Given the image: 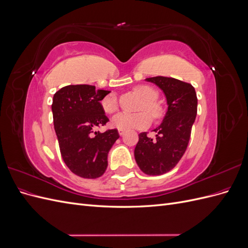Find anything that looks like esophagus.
Wrapping results in <instances>:
<instances>
[{
    "instance_id": "obj_1",
    "label": "esophagus",
    "mask_w": 248,
    "mask_h": 248,
    "mask_svg": "<svg viewBox=\"0 0 248 248\" xmlns=\"http://www.w3.org/2000/svg\"><path fill=\"white\" fill-rule=\"evenodd\" d=\"M118 131H119V134L121 137H123L124 136V133H125V130H123V129H118Z\"/></svg>"
}]
</instances>
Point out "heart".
Wrapping results in <instances>:
<instances>
[{"instance_id": "b5f03b06", "label": "heart", "mask_w": 248, "mask_h": 248, "mask_svg": "<svg viewBox=\"0 0 248 248\" xmlns=\"http://www.w3.org/2000/svg\"><path fill=\"white\" fill-rule=\"evenodd\" d=\"M133 91L141 98L144 102L141 103L140 109H147L153 117L160 115V109L155 103L157 94L152 88L148 86H137L133 88ZM101 108L107 114H112L118 108L117 97L114 94L107 95L101 100ZM111 124L118 129L133 130V129H145L151 124V118L146 111H140L138 114H127V112H119L112 117Z\"/></svg>"}]
</instances>
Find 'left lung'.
I'll list each match as a JSON object with an SVG mask.
<instances>
[{
    "label": "left lung",
    "instance_id": "1",
    "mask_svg": "<svg viewBox=\"0 0 248 248\" xmlns=\"http://www.w3.org/2000/svg\"><path fill=\"white\" fill-rule=\"evenodd\" d=\"M166 96L168 109L162 122L153 130L156 138L139 134L134 158L147 175H161L176 167L188 146L191 127L197 117L198 98L190 85L172 78H146Z\"/></svg>",
    "mask_w": 248,
    "mask_h": 248
}]
</instances>
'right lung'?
Here are the masks:
<instances>
[{
	"label": "right lung",
	"instance_id": "1",
	"mask_svg": "<svg viewBox=\"0 0 248 248\" xmlns=\"http://www.w3.org/2000/svg\"><path fill=\"white\" fill-rule=\"evenodd\" d=\"M109 91L95 86L70 85L60 89L52 98L51 111L62 158L68 169L81 178L96 179L108 168V154L119 139L117 129L95 131L108 118L100 101Z\"/></svg>",
	"mask_w": 248,
	"mask_h": 248
}]
</instances>
